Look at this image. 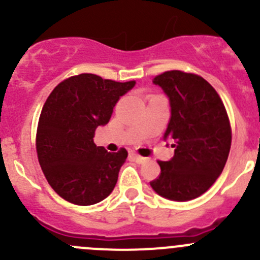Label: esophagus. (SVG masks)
<instances>
[{
  "label": "esophagus",
  "mask_w": 260,
  "mask_h": 260,
  "mask_svg": "<svg viewBox=\"0 0 260 260\" xmlns=\"http://www.w3.org/2000/svg\"><path fill=\"white\" fill-rule=\"evenodd\" d=\"M134 159H135L136 163H139V164L144 163V161L146 160V158H144V156H140V155H136V154H134Z\"/></svg>",
  "instance_id": "obj_1"
}]
</instances>
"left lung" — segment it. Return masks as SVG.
<instances>
[{
	"instance_id": "obj_1",
	"label": "left lung",
	"mask_w": 260,
	"mask_h": 260,
	"mask_svg": "<svg viewBox=\"0 0 260 260\" xmlns=\"http://www.w3.org/2000/svg\"><path fill=\"white\" fill-rule=\"evenodd\" d=\"M153 83L169 100L171 120L163 139L173 143L174 155L158 161L160 176L150 186L167 200L191 201L215 183L225 167L231 146L228 114L214 87L196 74L164 72Z\"/></svg>"
}]
</instances>
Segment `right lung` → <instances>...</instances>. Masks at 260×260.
Segmentation results:
<instances>
[{"mask_svg":"<svg viewBox=\"0 0 260 260\" xmlns=\"http://www.w3.org/2000/svg\"><path fill=\"white\" fill-rule=\"evenodd\" d=\"M134 86V81L120 83L83 73L49 94L38 125V159L46 181L66 201L89 206L114 191L127 151L109 153L97 146L94 131L110 121L120 97Z\"/></svg>","mask_w":260,"mask_h":260,"instance_id":"1","label":"right lung"}]
</instances>
